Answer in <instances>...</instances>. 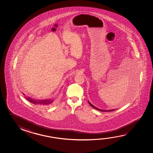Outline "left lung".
<instances>
[{
	"mask_svg": "<svg viewBox=\"0 0 153 153\" xmlns=\"http://www.w3.org/2000/svg\"><path fill=\"white\" fill-rule=\"evenodd\" d=\"M88 103H89V104H90V105L93 107V108H94L95 109H97V110H99V111H114V110H115L116 109H112V110H102V109H99V108H97L96 107H95L94 105H92L91 103L89 101H88Z\"/></svg>",
	"mask_w": 153,
	"mask_h": 153,
	"instance_id": "8db88e82",
	"label": "left lung"
}]
</instances>
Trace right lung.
Listing matches in <instances>:
<instances>
[{
  "label": "right lung",
  "instance_id": "1",
  "mask_svg": "<svg viewBox=\"0 0 153 153\" xmlns=\"http://www.w3.org/2000/svg\"><path fill=\"white\" fill-rule=\"evenodd\" d=\"M23 95L25 94L23 93ZM26 98V99L27 100L29 101L31 103H33V104L35 105H50L51 103H52L54 100L53 99H46V100H35L34 99L30 98V97H27Z\"/></svg>",
  "mask_w": 153,
  "mask_h": 153
}]
</instances>
